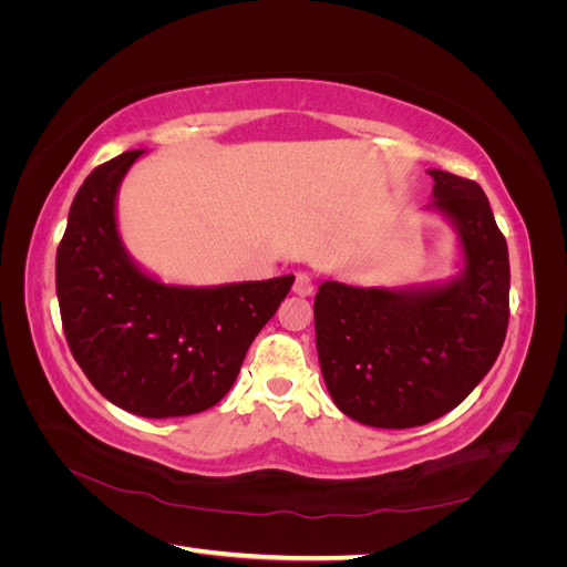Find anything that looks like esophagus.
I'll return each instance as SVG.
<instances>
[{
	"label": "esophagus",
	"mask_w": 567,
	"mask_h": 567,
	"mask_svg": "<svg viewBox=\"0 0 567 567\" xmlns=\"http://www.w3.org/2000/svg\"><path fill=\"white\" fill-rule=\"evenodd\" d=\"M315 288H317L315 279L310 277V274H305V271H300L298 277H296V281H293V293H296V296H300V298L312 296V293H315Z\"/></svg>",
	"instance_id": "1"
}]
</instances>
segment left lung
Segmentation results:
<instances>
[{"label": "left lung", "instance_id": "left-lung-1", "mask_svg": "<svg viewBox=\"0 0 567 567\" xmlns=\"http://www.w3.org/2000/svg\"><path fill=\"white\" fill-rule=\"evenodd\" d=\"M435 210L452 221L458 277L409 288L321 281L317 352L336 406L373 427H414L447 414L485 379L508 326V248L480 184L444 169Z\"/></svg>", "mask_w": 567, "mask_h": 567}]
</instances>
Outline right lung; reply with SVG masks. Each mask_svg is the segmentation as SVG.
Here are the masks:
<instances>
[{"mask_svg":"<svg viewBox=\"0 0 567 567\" xmlns=\"http://www.w3.org/2000/svg\"><path fill=\"white\" fill-rule=\"evenodd\" d=\"M144 156L125 151L92 169L68 213L56 252L63 333L90 383L144 419L215 406L241 371L255 336L279 310L293 277L175 286L151 277L117 231V188Z\"/></svg>","mask_w":567,"mask_h":567,"instance_id":"1","label":"right lung"}]
</instances>
